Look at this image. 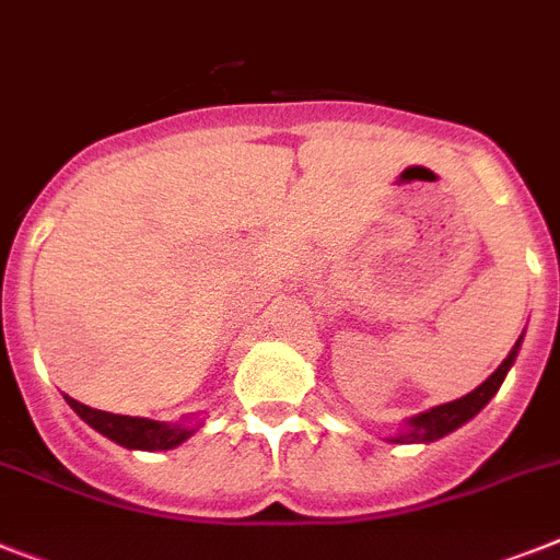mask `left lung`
I'll list each match as a JSON object with an SVG mask.
<instances>
[{
    "instance_id": "8db88e82",
    "label": "left lung",
    "mask_w": 560,
    "mask_h": 560,
    "mask_svg": "<svg viewBox=\"0 0 560 560\" xmlns=\"http://www.w3.org/2000/svg\"><path fill=\"white\" fill-rule=\"evenodd\" d=\"M521 338H524V332H521ZM521 338L515 341L510 355L498 364L495 373H492L481 387H476L464 398H455V401L450 404H439V407H432V410L407 418L404 430L398 432L396 439H389V441H393V444H430V441L444 439V435H450V432L458 430L462 424H467L469 418H476L478 412L490 404V398L495 396L498 387L504 384L506 373H510L512 368V361H515V355H518L521 350Z\"/></svg>"
}]
</instances>
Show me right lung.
<instances>
[{
    "mask_svg": "<svg viewBox=\"0 0 560 560\" xmlns=\"http://www.w3.org/2000/svg\"><path fill=\"white\" fill-rule=\"evenodd\" d=\"M68 398V404L77 410L84 424H91L93 430L102 432L105 439L116 441L128 450H148V453H159V450H173L182 441H187L196 432V427L185 424H164V421H153V418H136V416H116V412L93 410L88 404Z\"/></svg>",
    "mask_w": 560,
    "mask_h": 560,
    "instance_id": "obj_1",
    "label": "right lung"
}]
</instances>
